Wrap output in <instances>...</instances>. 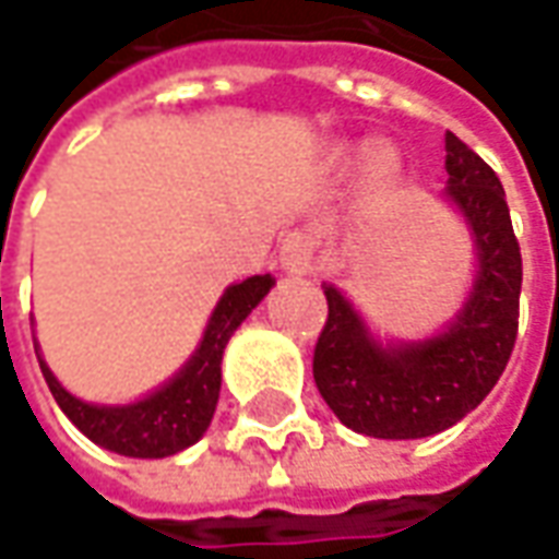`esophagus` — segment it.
<instances>
[{
    "mask_svg": "<svg viewBox=\"0 0 559 559\" xmlns=\"http://www.w3.org/2000/svg\"><path fill=\"white\" fill-rule=\"evenodd\" d=\"M281 269L290 275L312 272V238L306 231H290L281 243Z\"/></svg>",
    "mask_w": 559,
    "mask_h": 559,
    "instance_id": "obj_1",
    "label": "esophagus"
}]
</instances>
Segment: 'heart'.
Wrapping results in <instances>:
<instances>
[{
    "mask_svg": "<svg viewBox=\"0 0 559 559\" xmlns=\"http://www.w3.org/2000/svg\"><path fill=\"white\" fill-rule=\"evenodd\" d=\"M402 176V157L393 145H374L365 154V179L374 191L393 188Z\"/></svg>",
    "mask_w": 559,
    "mask_h": 559,
    "instance_id": "obj_1",
    "label": "heart"
}]
</instances>
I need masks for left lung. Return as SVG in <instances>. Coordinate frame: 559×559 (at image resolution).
I'll use <instances>...</instances> for the list:
<instances>
[{
	"instance_id": "left-lung-1",
	"label": "left lung",
	"mask_w": 559,
	"mask_h": 559,
	"mask_svg": "<svg viewBox=\"0 0 559 559\" xmlns=\"http://www.w3.org/2000/svg\"><path fill=\"white\" fill-rule=\"evenodd\" d=\"M445 201L464 216L476 278L457 316L427 340L380 343L334 284L312 358L321 399L340 424L374 439H424L454 427L504 374L520 324L523 260L504 188L476 151L445 132Z\"/></svg>"
}]
</instances>
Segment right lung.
<instances>
[{"label": "right lung", "mask_w": 559, "mask_h": 559, "mask_svg": "<svg viewBox=\"0 0 559 559\" xmlns=\"http://www.w3.org/2000/svg\"><path fill=\"white\" fill-rule=\"evenodd\" d=\"M272 284H275L272 275H253L241 284H231L206 321V331L194 356L188 358L164 386H157L139 402H129V405L83 402L58 383V377L51 374L49 365L36 353L43 377L49 383L55 402L61 405V412L68 414L76 424V430L86 433L95 445L126 454V457H169L194 445L206 433L216 402H219L222 353L231 334L241 328L243 318L272 290Z\"/></svg>", "instance_id": "obj_1"}]
</instances>
